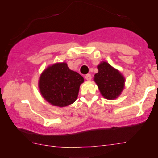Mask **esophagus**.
<instances>
[{
    "label": "esophagus",
    "instance_id": "esophagus-1",
    "mask_svg": "<svg viewBox=\"0 0 158 158\" xmlns=\"http://www.w3.org/2000/svg\"><path fill=\"white\" fill-rule=\"evenodd\" d=\"M85 78L86 79V80L90 81L91 80V75H90V74H87V75H85Z\"/></svg>",
    "mask_w": 158,
    "mask_h": 158
}]
</instances>
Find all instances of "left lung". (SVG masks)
<instances>
[{
    "instance_id": "8db88e82",
    "label": "left lung",
    "mask_w": 158,
    "mask_h": 158,
    "mask_svg": "<svg viewBox=\"0 0 158 158\" xmlns=\"http://www.w3.org/2000/svg\"><path fill=\"white\" fill-rule=\"evenodd\" d=\"M98 73L94 75V81L97 85L100 94L106 99H117L125 88L124 76L106 61L97 65Z\"/></svg>"
}]
</instances>
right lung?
Segmentation results:
<instances>
[{"mask_svg":"<svg viewBox=\"0 0 158 158\" xmlns=\"http://www.w3.org/2000/svg\"><path fill=\"white\" fill-rule=\"evenodd\" d=\"M84 78L68 68L66 62L49 65L39 79V91L47 102L54 106L64 108L77 100Z\"/></svg>","mask_w":158,"mask_h":158,"instance_id":"right-lung-1","label":"right lung"}]
</instances>
